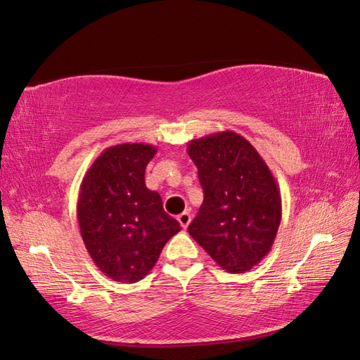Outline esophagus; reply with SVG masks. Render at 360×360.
Returning a JSON list of instances; mask_svg holds the SVG:
<instances>
[{
	"instance_id": "34e87169",
	"label": "esophagus",
	"mask_w": 360,
	"mask_h": 360,
	"mask_svg": "<svg viewBox=\"0 0 360 360\" xmlns=\"http://www.w3.org/2000/svg\"><path fill=\"white\" fill-rule=\"evenodd\" d=\"M179 221H180V225L183 228H188V225L191 223V214L189 212H181L179 215Z\"/></svg>"
}]
</instances>
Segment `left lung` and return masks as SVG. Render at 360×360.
I'll return each mask as SVG.
<instances>
[{
	"instance_id": "left-lung-1",
	"label": "left lung",
	"mask_w": 360,
	"mask_h": 360,
	"mask_svg": "<svg viewBox=\"0 0 360 360\" xmlns=\"http://www.w3.org/2000/svg\"><path fill=\"white\" fill-rule=\"evenodd\" d=\"M205 200L189 234L231 274H240L271 251L282 220L273 172L250 141L234 131L191 140Z\"/></svg>"
}]
</instances>
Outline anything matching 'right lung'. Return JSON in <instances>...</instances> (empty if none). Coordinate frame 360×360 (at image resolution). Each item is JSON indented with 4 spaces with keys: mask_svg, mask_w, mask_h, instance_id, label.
Masks as SVG:
<instances>
[{
    "mask_svg": "<svg viewBox=\"0 0 360 360\" xmlns=\"http://www.w3.org/2000/svg\"><path fill=\"white\" fill-rule=\"evenodd\" d=\"M157 148L123 143L103 150L79 185L77 219L87 252L115 282L146 277L163 246L181 229L146 188L145 169Z\"/></svg>",
    "mask_w": 360,
    "mask_h": 360,
    "instance_id": "1",
    "label": "right lung"
}]
</instances>
